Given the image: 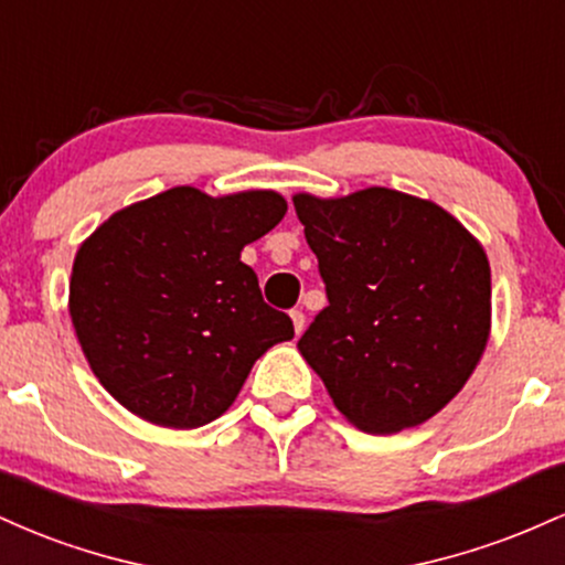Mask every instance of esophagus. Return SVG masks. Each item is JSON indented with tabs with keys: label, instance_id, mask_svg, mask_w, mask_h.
I'll return each mask as SVG.
<instances>
[{
	"label": "esophagus",
	"instance_id": "obj_1",
	"mask_svg": "<svg viewBox=\"0 0 565 565\" xmlns=\"http://www.w3.org/2000/svg\"><path fill=\"white\" fill-rule=\"evenodd\" d=\"M289 316H291V323H295V332L302 334V329H305V313H302V310L295 308Z\"/></svg>",
	"mask_w": 565,
	"mask_h": 565
}]
</instances>
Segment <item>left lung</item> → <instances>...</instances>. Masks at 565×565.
Instances as JSON below:
<instances>
[{
	"mask_svg": "<svg viewBox=\"0 0 565 565\" xmlns=\"http://www.w3.org/2000/svg\"><path fill=\"white\" fill-rule=\"evenodd\" d=\"M329 305L300 353L334 406L366 433H398L462 391L489 340L481 244L433 201L391 188L295 196Z\"/></svg>",
	"mask_w": 565,
	"mask_h": 565,
	"instance_id": "8db88e82",
	"label": "left lung"
}]
</instances>
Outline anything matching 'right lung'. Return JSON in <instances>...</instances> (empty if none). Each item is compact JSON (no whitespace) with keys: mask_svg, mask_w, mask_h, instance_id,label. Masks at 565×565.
<instances>
[{"mask_svg":"<svg viewBox=\"0 0 565 565\" xmlns=\"http://www.w3.org/2000/svg\"><path fill=\"white\" fill-rule=\"evenodd\" d=\"M284 215L274 191L212 199L180 185L116 212L82 244L71 321L121 406L178 430L212 423L265 350L295 337L242 263Z\"/></svg>","mask_w":565,"mask_h":565,"instance_id":"add662e5","label":"right lung"}]
</instances>
